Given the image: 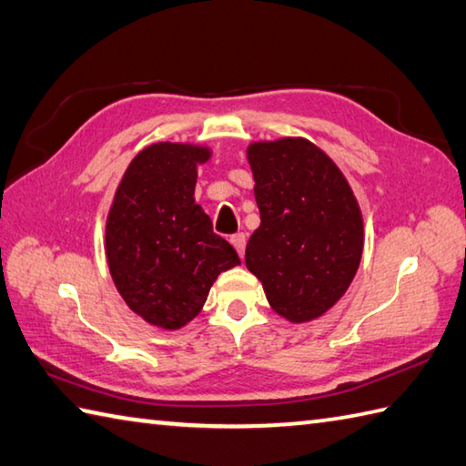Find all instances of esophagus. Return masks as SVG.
Returning <instances> with one entry per match:
<instances>
[{
    "label": "esophagus",
    "instance_id": "34e87169",
    "mask_svg": "<svg viewBox=\"0 0 466 466\" xmlns=\"http://www.w3.org/2000/svg\"><path fill=\"white\" fill-rule=\"evenodd\" d=\"M231 245L237 249V253H239V258H243L245 255V245H247V237L245 233H237L231 237Z\"/></svg>",
    "mask_w": 466,
    "mask_h": 466
}]
</instances>
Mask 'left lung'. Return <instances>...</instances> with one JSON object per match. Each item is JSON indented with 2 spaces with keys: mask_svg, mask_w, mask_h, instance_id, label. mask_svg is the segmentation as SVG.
Masks as SVG:
<instances>
[{
  "mask_svg": "<svg viewBox=\"0 0 466 466\" xmlns=\"http://www.w3.org/2000/svg\"><path fill=\"white\" fill-rule=\"evenodd\" d=\"M261 225L245 265L291 324L324 316L348 291L364 251V219L339 167L301 137L247 147Z\"/></svg>",
  "mask_w": 466,
  "mask_h": 466,
  "instance_id": "obj_1",
  "label": "left lung"
}]
</instances>
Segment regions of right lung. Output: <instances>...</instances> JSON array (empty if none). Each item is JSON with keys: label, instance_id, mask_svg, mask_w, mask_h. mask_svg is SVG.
Here are the masks:
<instances>
[{"label": "right lung", "instance_id": "1", "mask_svg": "<svg viewBox=\"0 0 466 466\" xmlns=\"http://www.w3.org/2000/svg\"><path fill=\"white\" fill-rule=\"evenodd\" d=\"M213 150L155 142L130 160L106 217L104 249L120 298L147 324L180 329L201 313L208 289L239 255L195 203L197 167Z\"/></svg>", "mask_w": 466, "mask_h": 466}]
</instances>
